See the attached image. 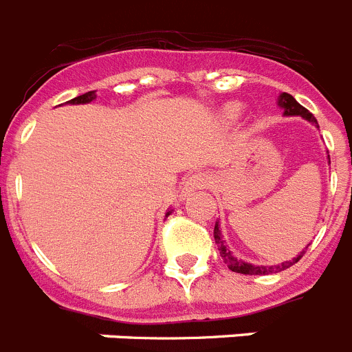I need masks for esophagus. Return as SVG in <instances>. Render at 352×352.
<instances>
[{"label":"esophagus","mask_w":352,"mask_h":352,"mask_svg":"<svg viewBox=\"0 0 352 352\" xmlns=\"http://www.w3.org/2000/svg\"><path fill=\"white\" fill-rule=\"evenodd\" d=\"M210 183V176L204 173H195L192 174L190 178L186 179L185 186H183V195H188L195 188H204Z\"/></svg>","instance_id":"obj_1"}]
</instances>
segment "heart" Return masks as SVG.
I'll return each mask as SVG.
<instances>
[{
	"instance_id": "b5f03b06",
	"label": "heart",
	"mask_w": 352,
	"mask_h": 352,
	"mask_svg": "<svg viewBox=\"0 0 352 352\" xmlns=\"http://www.w3.org/2000/svg\"><path fill=\"white\" fill-rule=\"evenodd\" d=\"M238 105H229V109H227V113H229V114H236V113H238Z\"/></svg>"
}]
</instances>
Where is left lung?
I'll return each instance as SVG.
<instances>
[{"label":"left lung","instance_id":"8db88e82","mask_svg":"<svg viewBox=\"0 0 352 352\" xmlns=\"http://www.w3.org/2000/svg\"><path fill=\"white\" fill-rule=\"evenodd\" d=\"M280 107H284V114L285 116H301L305 120L312 121V123H317L316 118L312 116V113H309L303 105L298 104L294 100V96L289 95V93H282L280 95V100H278ZM329 158V155H328ZM213 236H214V243L219 245V250H220V256H222L223 263L227 264V268L231 270V272L236 273H243V275H270V273H278V272H284L287 270L289 266L292 264H296L298 261L303 257V254L307 250H303L298 257H294L292 261H285L282 264H276V266H254V264H248L243 263V261H238L234 256L231 254V250H227L226 247V241H223L222 234H220V229H219V223H214V229H213Z\"/></svg>","mask_w":352,"mask_h":352}]
</instances>
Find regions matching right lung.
<instances>
[{"label":"right lung","mask_w":352,"mask_h":352,"mask_svg":"<svg viewBox=\"0 0 352 352\" xmlns=\"http://www.w3.org/2000/svg\"><path fill=\"white\" fill-rule=\"evenodd\" d=\"M93 98H95V91H88V93H84V95L76 96V98H72L70 104H88V102H91Z\"/></svg>","instance_id":"add662e5"}]
</instances>
